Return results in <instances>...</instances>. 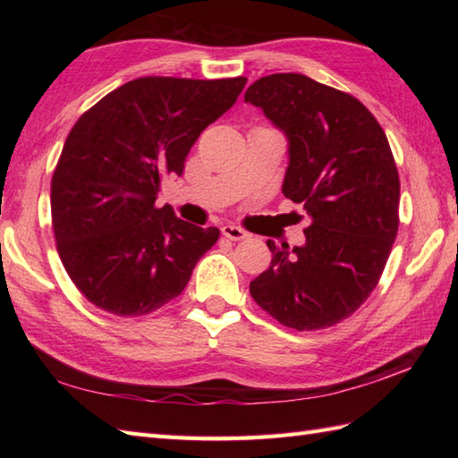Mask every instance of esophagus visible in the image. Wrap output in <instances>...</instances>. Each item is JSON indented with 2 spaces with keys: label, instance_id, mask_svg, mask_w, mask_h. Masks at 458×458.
Returning a JSON list of instances; mask_svg holds the SVG:
<instances>
[{
  "label": "esophagus",
  "instance_id": "esophagus-1",
  "mask_svg": "<svg viewBox=\"0 0 458 458\" xmlns=\"http://www.w3.org/2000/svg\"><path fill=\"white\" fill-rule=\"evenodd\" d=\"M222 234L226 236L228 240H246V238H250V234L244 228L234 226V224H224Z\"/></svg>",
  "mask_w": 458,
  "mask_h": 458
}]
</instances>
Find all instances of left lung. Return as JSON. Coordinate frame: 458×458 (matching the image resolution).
I'll return each instance as SVG.
<instances>
[{"instance_id": "obj_1", "label": "left lung", "mask_w": 458, "mask_h": 458, "mask_svg": "<svg viewBox=\"0 0 458 458\" xmlns=\"http://www.w3.org/2000/svg\"><path fill=\"white\" fill-rule=\"evenodd\" d=\"M244 100L285 133L281 191L310 218L303 246L267 240L274 259L250 293L289 328L333 327L372 293L400 226L390 143L362 102L305 74L264 76Z\"/></svg>"}]
</instances>
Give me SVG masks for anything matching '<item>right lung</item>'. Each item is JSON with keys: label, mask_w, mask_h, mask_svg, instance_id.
<instances>
[{"label": "right lung", "mask_w": 458, "mask_h": 458, "mask_svg": "<svg viewBox=\"0 0 458 458\" xmlns=\"http://www.w3.org/2000/svg\"><path fill=\"white\" fill-rule=\"evenodd\" d=\"M246 82L143 76L74 123L53 174L51 212L58 256L92 305L138 317L187 287L220 230L194 226L155 200L163 177H181L194 141Z\"/></svg>", "instance_id": "add662e5"}]
</instances>
